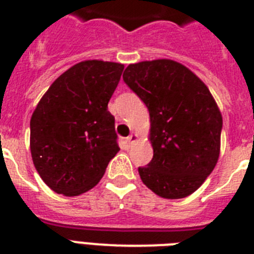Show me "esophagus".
<instances>
[{
	"mask_svg": "<svg viewBox=\"0 0 254 254\" xmlns=\"http://www.w3.org/2000/svg\"><path fill=\"white\" fill-rule=\"evenodd\" d=\"M137 140H138V136L137 134H133V133L129 134L128 137H127V142L128 143H133V142H136Z\"/></svg>",
	"mask_w": 254,
	"mask_h": 254,
	"instance_id": "1",
	"label": "esophagus"
}]
</instances>
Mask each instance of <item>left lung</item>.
I'll use <instances>...</instances> for the list:
<instances>
[{"mask_svg":"<svg viewBox=\"0 0 254 254\" xmlns=\"http://www.w3.org/2000/svg\"><path fill=\"white\" fill-rule=\"evenodd\" d=\"M123 80L150 114L154 156L138 168L141 181L163 198L190 196L219 160L223 117L214 96L190 68L165 58L129 64Z\"/></svg>","mask_w":254,"mask_h":254,"instance_id":"left-lung-1","label":"left lung"}]
</instances>
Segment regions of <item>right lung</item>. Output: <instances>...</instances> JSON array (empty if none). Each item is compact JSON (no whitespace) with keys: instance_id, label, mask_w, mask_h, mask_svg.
I'll list each match as a JSON object with an SVG mask.
<instances>
[{"instance_id":"1","label":"right lung","mask_w":254,"mask_h":254,"mask_svg":"<svg viewBox=\"0 0 254 254\" xmlns=\"http://www.w3.org/2000/svg\"><path fill=\"white\" fill-rule=\"evenodd\" d=\"M122 64H76L49 86L30 120V151L51 190L73 197L95 187L120 151L108 111Z\"/></svg>"}]
</instances>
